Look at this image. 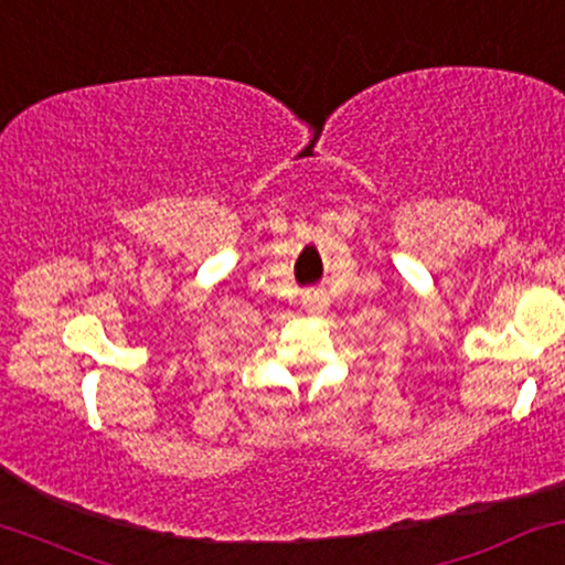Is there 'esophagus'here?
I'll list each match as a JSON object with an SVG mask.
<instances>
[{
	"mask_svg": "<svg viewBox=\"0 0 565 565\" xmlns=\"http://www.w3.org/2000/svg\"><path fill=\"white\" fill-rule=\"evenodd\" d=\"M302 305H305V310L307 312H326V307H328V297L323 295V291H307V295L302 297Z\"/></svg>",
	"mask_w": 565,
	"mask_h": 565,
	"instance_id": "34e87169",
	"label": "esophagus"
}]
</instances>
